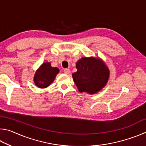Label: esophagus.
<instances>
[{"mask_svg": "<svg viewBox=\"0 0 146 146\" xmlns=\"http://www.w3.org/2000/svg\"><path fill=\"white\" fill-rule=\"evenodd\" d=\"M64 73H66V74H69L70 73V70H69V69L66 68V69H64Z\"/></svg>", "mask_w": 146, "mask_h": 146, "instance_id": "obj_1", "label": "esophagus"}]
</instances>
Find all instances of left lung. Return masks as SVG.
Segmentation results:
<instances>
[{
	"instance_id": "1",
	"label": "left lung",
	"mask_w": 146,
	"mask_h": 146,
	"mask_svg": "<svg viewBox=\"0 0 146 146\" xmlns=\"http://www.w3.org/2000/svg\"><path fill=\"white\" fill-rule=\"evenodd\" d=\"M77 71L73 74L74 82L80 92L94 94L107 83L109 70L98 58H82L76 64Z\"/></svg>"
}]
</instances>
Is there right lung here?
<instances>
[{
    "label": "right lung",
    "mask_w": 146,
    "mask_h": 146,
    "mask_svg": "<svg viewBox=\"0 0 146 146\" xmlns=\"http://www.w3.org/2000/svg\"><path fill=\"white\" fill-rule=\"evenodd\" d=\"M58 72V69L51 67L49 62L44 63L35 73L34 76L35 84L38 88H47L53 82Z\"/></svg>",
    "instance_id": "add662e5"
}]
</instances>
